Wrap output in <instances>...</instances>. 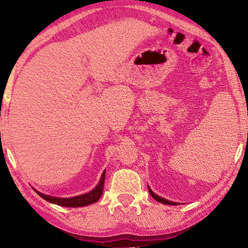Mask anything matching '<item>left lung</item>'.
Returning <instances> with one entry per match:
<instances>
[{
  "mask_svg": "<svg viewBox=\"0 0 248 248\" xmlns=\"http://www.w3.org/2000/svg\"><path fill=\"white\" fill-rule=\"evenodd\" d=\"M148 191H149L150 195H151V196H152V198L155 199L156 202H162V203H164V204H170V205H176V204H179V202H170V200H167V199H165V198H163V197L159 196V195L155 194L154 192L151 191V188H150L149 186H148Z\"/></svg>",
  "mask_w": 248,
  "mask_h": 248,
  "instance_id": "1",
  "label": "left lung"
}]
</instances>
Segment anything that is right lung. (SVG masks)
Returning <instances> with one entry per match:
<instances>
[{"mask_svg": "<svg viewBox=\"0 0 248 248\" xmlns=\"http://www.w3.org/2000/svg\"><path fill=\"white\" fill-rule=\"evenodd\" d=\"M104 179H105V171L102 172L101 178H100L99 183L93 187L91 192L86 194L78 195V196L75 197H68V198H62V197H55V196H50V195H46L37 191L33 187L34 191L39 195L41 198H44L46 202L51 203L59 204L62 207H68V208H78V207H85V205H89L92 203L97 202L99 198L101 197L102 192H103V186H104Z\"/></svg>", "mask_w": 248, "mask_h": 248, "instance_id": "1", "label": "right lung"}]
</instances>
